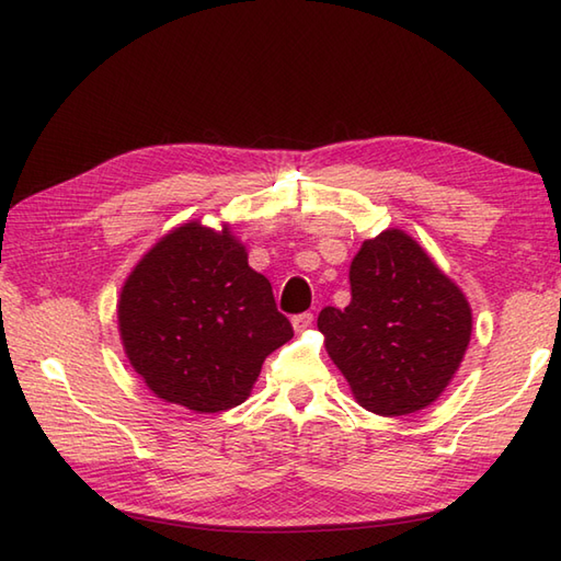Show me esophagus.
<instances>
[{
	"mask_svg": "<svg viewBox=\"0 0 561 561\" xmlns=\"http://www.w3.org/2000/svg\"><path fill=\"white\" fill-rule=\"evenodd\" d=\"M311 323H313V313H309V311L297 313V317H293V328H295L297 333L307 331V328H311Z\"/></svg>",
	"mask_w": 561,
	"mask_h": 561,
	"instance_id": "34e87169",
	"label": "esophagus"
}]
</instances>
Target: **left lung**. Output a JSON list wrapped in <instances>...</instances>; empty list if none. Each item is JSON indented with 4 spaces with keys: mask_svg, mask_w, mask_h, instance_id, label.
<instances>
[{
    "mask_svg": "<svg viewBox=\"0 0 561 561\" xmlns=\"http://www.w3.org/2000/svg\"><path fill=\"white\" fill-rule=\"evenodd\" d=\"M350 285L352 302L321 309L317 325L354 400L380 416L426 409L467 354L473 325L467 295L400 228L364 240Z\"/></svg>",
    "mask_w": 561,
    "mask_h": 561,
    "instance_id": "left-lung-1",
    "label": "left lung"
}]
</instances>
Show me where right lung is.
Listing matches in <instances>:
<instances>
[{
  "mask_svg": "<svg viewBox=\"0 0 561 561\" xmlns=\"http://www.w3.org/2000/svg\"><path fill=\"white\" fill-rule=\"evenodd\" d=\"M118 333L159 400L216 414L250 398L264 359L288 343L293 325L230 228L190 221L159 238L130 271Z\"/></svg>",
  "mask_w": 561,
  "mask_h": 561,
  "instance_id": "add662e5",
  "label": "right lung"
}]
</instances>
